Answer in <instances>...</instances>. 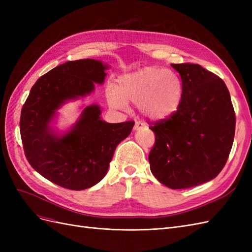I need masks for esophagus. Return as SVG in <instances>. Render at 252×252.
I'll return each mask as SVG.
<instances>
[{
    "instance_id": "34e87169",
    "label": "esophagus",
    "mask_w": 252,
    "mask_h": 252,
    "mask_svg": "<svg viewBox=\"0 0 252 252\" xmlns=\"http://www.w3.org/2000/svg\"><path fill=\"white\" fill-rule=\"evenodd\" d=\"M144 127V124L142 123V122H135V124H134V127H133V130L135 131V130H139V129H141V128H143Z\"/></svg>"
}]
</instances>
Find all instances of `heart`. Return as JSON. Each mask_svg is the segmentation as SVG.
I'll return each mask as SVG.
<instances>
[{
  "instance_id": "obj_1",
  "label": "heart",
  "mask_w": 252,
  "mask_h": 252,
  "mask_svg": "<svg viewBox=\"0 0 252 252\" xmlns=\"http://www.w3.org/2000/svg\"><path fill=\"white\" fill-rule=\"evenodd\" d=\"M182 97L183 85L179 75L158 66L122 75L116 88L107 91V101L112 108L127 109L128 103L138 104L140 112L152 122L172 117Z\"/></svg>"
}]
</instances>
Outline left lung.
I'll return each mask as SVG.
<instances>
[{
  "instance_id": "1",
  "label": "left lung",
  "mask_w": 252,
  "mask_h": 252,
  "mask_svg": "<svg viewBox=\"0 0 252 252\" xmlns=\"http://www.w3.org/2000/svg\"><path fill=\"white\" fill-rule=\"evenodd\" d=\"M182 79L178 111L150 129L156 143L148 157L157 180L171 189L204 184L224 168L235 130L226 84L197 64H171Z\"/></svg>"
}]
</instances>
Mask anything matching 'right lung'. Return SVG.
<instances>
[{
    "instance_id": "right-lung-1",
    "label": "right lung",
    "mask_w": 252,
    "mask_h": 252,
    "mask_svg": "<svg viewBox=\"0 0 252 252\" xmlns=\"http://www.w3.org/2000/svg\"><path fill=\"white\" fill-rule=\"evenodd\" d=\"M109 66L102 61H69L35 82L23 106L20 130L27 161L42 177L71 190L94 186L107 173L114 150L130 134L134 122L110 124L101 107H84L64 132L52 124L58 110L69 101L87 96L102 85Z\"/></svg>"
}]
</instances>
